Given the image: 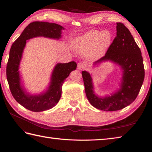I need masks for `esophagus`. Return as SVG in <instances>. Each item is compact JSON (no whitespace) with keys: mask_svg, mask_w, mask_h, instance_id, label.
I'll list each match as a JSON object with an SVG mask.
<instances>
[{"mask_svg":"<svg viewBox=\"0 0 152 152\" xmlns=\"http://www.w3.org/2000/svg\"><path fill=\"white\" fill-rule=\"evenodd\" d=\"M86 63L84 62H80L78 63V65H77V68L79 70H84V69L86 68Z\"/></svg>","mask_w":152,"mask_h":152,"instance_id":"34e87169","label":"esophagus"}]
</instances>
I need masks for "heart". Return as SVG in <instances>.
<instances>
[{
  "label": "heart",
  "instance_id": "b5f03b06",
  "mask_svg": "<svg viewBox=\"0 0 152 152\" xmlns=\"http://www.w3.org/2000/svg\"><path fill=\"white\" fill-rule=\"evenodd\" d=\"M112 40V34L109 30H90L77 39L76 49L79 53H86L89 59H98L107 51Z\"/></svg>",
  "mask_w": 152,
  "mask_h": 152
}]
</instances>
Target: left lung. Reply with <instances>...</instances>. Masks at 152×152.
Here are the masks:
<instances>
[{
	"instance_id": "8db88e82",
	"label": "left lung",
	"mask_w": 152,
	"mask_h": 152,
	"mask_svg": "<svg viewBox=\"0 0 152 152\" xmlns=\"http://www.w3.org/2000/svg\"><path fill=\"white\" fill-rule=\"evenodd\" d=\"M110 60L123 70L121 89L111 96L99 98L93 91L92 78L88 72H82L86 94L94 107L103 111H117L126 107L136 99L145 79L141 52L130 31L122 23H117V36L105 55L94 63Z\"/></svg>"
}]
</instances>
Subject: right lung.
<instances>
[{"instance_id": "1", "label": "right lung", "mask_w": 152, "mask_h": 152, "mask_svg": "<svg viewBox=\"0 0 152 152\" xmlns=\"http://www.w3.org/2000/svg\"><path fill=\"white\" fill-rule=\"evenodd\" d=\"M61 25L48 22L34 21L30 23L12 45L6 67L7 80L11 93L16 102L32 112H42L52 108L56 105L61 95V86L70 72L77 68V63H58L52 73L51 81L46 93L38 96L26 93L20 84L19 65L22 53L28 40L36 37L59 39L61 38Z\"/></svg>"}]
</instances>
